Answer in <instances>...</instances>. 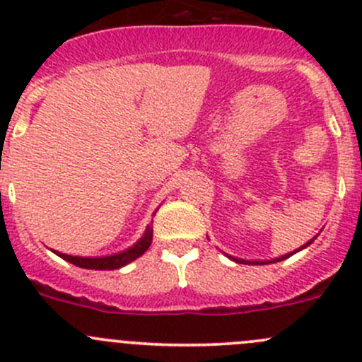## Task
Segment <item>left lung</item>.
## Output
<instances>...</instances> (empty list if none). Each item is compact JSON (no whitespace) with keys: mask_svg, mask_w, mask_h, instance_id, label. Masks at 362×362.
<instances>
[{"mask_svg":"<svg viewBox=\"0 0 362 362\" xmlns=\"http://www.w3.org/2000/svg\"><path fill=\"white\" fill-rule=\"evenodd\" d=\"M313 240H310L308 243H306V245H310V243H312ZM305 245V247H306ZM289 255H293V254H287V255H282V257H279V259H273V261H243V259H235V257H231V259H235L236 262H249V264H268V262H279V261H284V259H287L289 257Z\"/></svg>","mask_w":362,"mask_h":362,"instance_id":"8db88e82","label":"left lung"}]
</instances>
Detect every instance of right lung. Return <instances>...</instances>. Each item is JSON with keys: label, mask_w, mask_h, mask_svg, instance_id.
<instances>
[{"label": "right lung", "mask_w": 362, "mask_h": 362, "mask_svg": "<svg viewBox=\"0 0 362 362\" xmlns=\"http://www.w3.org/2000/svg\"><path fill=\"white\" fill-rule=\"evenodd\" d=\"M152 228L148 226L147 231H145L144 238L133 245L131 249L120 252V254L115 255H105V257H76V255H68V254H61V252H56L59 257H63L64 261L71 262V264L78 266V268H87V269H117L126 266L127 262L134 261V259L140 257L145 250L151 247L152 243Z\"/></svg>", "instance_id": "add662e5"}]
</instances>
